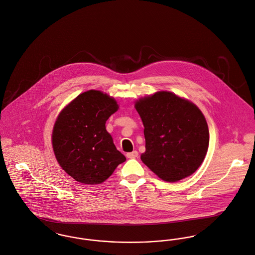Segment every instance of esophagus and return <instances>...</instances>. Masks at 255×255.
Here are the masks:
<instances>
[{
	"instance_id": "34e87169",
	"label": "esophagus",
	"mask_w": 255,
	"mask_h": 255,
	"mask_svg": "<svg viewBox=\"0 0 255 255\" xmlns=\"http://www.w3.org/2000/svg\"><path fill=\"white\" fill-rule=\"evenodd\" d=\"M126 156H127V158H129V159H135V158L138 156V152L135 150V151H133V152L127 153Z\"/></svg>"
}]
</instances>
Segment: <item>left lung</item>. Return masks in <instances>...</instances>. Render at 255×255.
<instances>
[{
    "label": "left lung",
    "instance_id": "obj_1",
    "mask_svg": "<svg viewBox=\"0 0 255 255\" xmlns=\"http://www.w3.org/2000/svg\"><path fill=\"white\" fill-rule=\"evenodd\" d=\"M135 107L144 126L141 161L167 182L193 174L209 145L208 125L200 110L168 91L141 98Z\"/></svg>",
    "mask_w": 255,
    "mask_h": 255
}]
</instances>
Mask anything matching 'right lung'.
<instances>
[{
  "mask_svg": "<svg viewBox=\"0 0 255 255\" xmlns=\"http://www.w3.org/2000/svg\"><path fill=\"white\" fill-rule=\"evenodd\" d=\"M118 109L114 98L89 90L60 113L53 130V148L60 166L76 181L100 184L125 162L106 130V121Z\"/></svg>",
  "mask_w": 255,
  "mask_h": 255,
  "instance_id": "add662e5",
  "label": "right lung"
}]
</instances>
